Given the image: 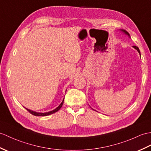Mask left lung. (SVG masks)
Masks as SVG:
<instances>
[{"instance_id":"left-lung-1","label":"left lung","mask_w":151,"mask_h":151,"mask_svg":"<svg viewBox=\"0 0 151 151\" xmlns=\"http://www.w3.org/2000/svg\"><path fill=\"white\" fill-rule=\"evenodd\" d=\"M121 31H123V32L124 33H125L126 35H127L129 37H130V35H129V33L127 32V31H126L125 30H124V29H121ZM133 47H134V48H135L136 49V50H137L138 51V52H139V55H140V56H141V54H140V51H139V48L138 47H136V46H133Z\"/></svg>"}]
</instances>
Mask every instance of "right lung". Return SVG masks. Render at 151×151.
<instances>
[{
    "label": "right lung",
    "instance_id": "add662e5",
    "mask_svg": "<svg viewBox=\"0 0 151 151\" xmlns=\"http://www.w3.org/2000/svg\"><path fill=\"white\" fill-rule=\"evenodd\" d=\"M64 99H63V101H62V103L59 105V106L58 107H57L55 109H54V110H52V111H50V112H47V113H37V112H35V111H31V110H30V109H26L29 112V113H31V114H33V115H35V116H47V115H50V114H53V113H56V112H57L60 109L61 107H62V105H63V104H64Z\"/></svg>",
    "mask_w": 151,
    "mask_h": 151
}]
</instances>
